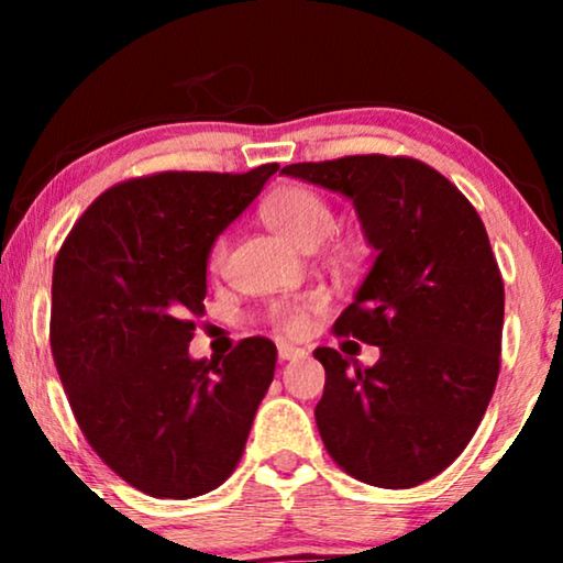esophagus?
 I'll return each instance as SVG.
<instances>
[{
  "label": "esophagus",
  "mask_w": 563,
  "mask_h": 563,
  "mask_svg": "<svg viewBox=\"0 0 563 563\" xmlns=\"http://www.w3.org/2000/svg\"><path fill=\"white\" fill-rule=\"evenodd\" d=\"M305 349H299V345H289V343H279V358L282 361H291V358H302L305 356Z\"/></svg>",
  "instance_id": "34e87169"
}]
</instances>
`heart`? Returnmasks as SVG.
I'll list each match as a JSON object with an SVG mask.
<instances>
[{
    "mask_svg": "<svg viewBox=\"0 0 563 563\" xmlns=\"http://www.w3.org/2000/svg\"><path fill=\"white\" fill-rule=\"evenodd\" d=\"M264 222L274 233L287 238L299 249H318L333 233L335 214L314 189L284 187L268 197V202L264 205ZM225 258L228 241L225 235H220L214 238L207 264H210L212 272H220L225 266ZM325 305L328 299L320 291H310V295L297 299H284V302H274L268 307V322L282 333L299 335L310 325V314L325 310Z\"/></svg>",
    "mask_w": 563,
    "mask_h": 563,
    "instance_id": "b5f03b06",
    "label": "heart"
}]
</instances>
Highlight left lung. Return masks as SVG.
<instances>
[{
	"label": "left lung",
	"mask_w": 563,
	"mask_h": 563,
	"mask_svg": "<svg viewBox=\"0 0 563 563\" xmlns=\"http://www.w3.org/2000/svg\"><path fill=\"white\" fill-rule=\"evenodd\" d=\"M341 191L379 251L338 338L379 345L361 368L314 349L325 389L314 420L330 459L353 479L410 489L461 456L499 376L505 284L474 205L410 156H345L284 166Z\"/></svg>",
	"instance_id": "obj_1"
}]
</instances>
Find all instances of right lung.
Listing matches in <instances>:
<instances>
[{
	"instance_id": "add662e5",
	"label": "right lung",
	"mask_w": 563,
	"mask_h": 563,
	"mask_svg": "<svg viewBox=\"0 0 563 563\" xmlns=\"http://www.w3.org/2000/svg\"><path fill=\"white\" fill-rule=\"evenodd\" d=\"M279 164L161 172L102 191L53 264L51 351L84 438L130 487L161 499L235 472L274 379L276 345L243 338L191 361L207 256Z\"/></svg>"
}]
</instances>
